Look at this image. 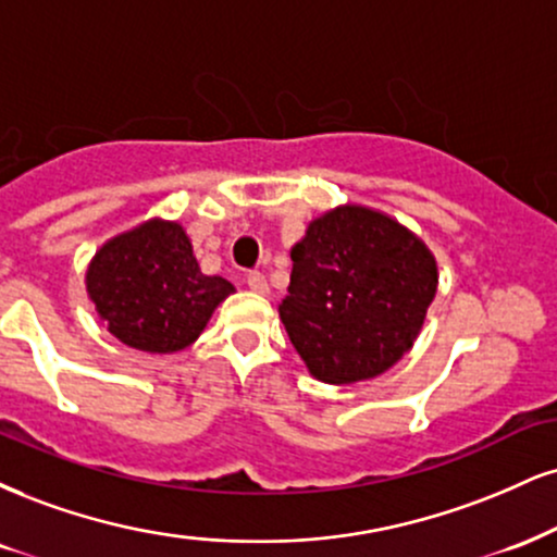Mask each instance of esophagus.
<instances>
[{
    "mask_svg": "<svg viewBox=\"0 0 557 557\" xmlns=\"http://www.w3.org/2000/svg\"><path fill=\"white\" fill-rule=\"evenodd\" d=\"M246 285L251 287L253 293H259V296H267L270 293V285H267V277L257 270H251L249 274H246Z\"/></svg>",
    "mask_w": 557,
    "mask_h": 557,
    "instance_id": "obj_1",
    "label": "esophagus"
}]
</instances>
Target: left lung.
<instances>
[{
    "label": "left lung",
    "mask_w": 557,
    "mask_h": 557,
    "mask_svg": "<svg viewBox=\"0 0 557 557\" xmlns=\"http://www.w3.org/2000/svg\"><path fill=\"white\" fill-rule=\"evenodd\" d=\"M280 306L287 337L326 384L384 373L410 350L435 296L431 251L386 214L339 207L293 246Z\"/></svg>",
    "instance_id": "8db88e82"
}]
</instances>
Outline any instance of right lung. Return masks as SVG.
<instances>
[{
  "label": "right lung",
  "mask_w": 557,
  "mask_h": 557,
  "mask_svg": "<svg viewBox=\"0 0 557 557\" xmlns=\"http://www.w3.org/2000/svg\"><path fill=\"white\" fill-rule=\"evenodd\" d=\"M87 293L124 345L176 352L199 337L233 285L202 274L184 227L152 220L96 253L87 270Z\"/></svg>",
  "instance_id": "add662e5"
}]
</instances>
